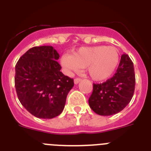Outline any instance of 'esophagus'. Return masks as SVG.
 Returning a JSON list of instances; mask_svg holds the SVG:
<instances>
[{
    "label": "esophagus",
    "instance_id": "obj_1",
    "mask_svg": "<svg viewBox=\"0 0 151 151\" xmlns=\"http://www.w3.org/2000/svg\"><path fill=\"white\" fill-rule=\"evenodd\" d=\"M81 78H76L74 79V83L76 84H76H78V83H79L80 82H81Z\"/></svg>",
    "mask_w": 151,
    "mask_h": 151
}]
</instances>
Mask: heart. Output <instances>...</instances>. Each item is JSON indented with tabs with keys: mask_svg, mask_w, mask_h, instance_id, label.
<instances>
[{
	"mask_svg": "<svg viewBox=\"0 0 151 151\" xmlns=\"http://www.w3.org/2000/svg\"><path fill=\"white\" fill-rule=\"evenodd\" d=\"M119 63V54L115 47L99 45L82 47L72 55L63 54L61 64L66 71H76L85 68L92 79L103 81L111 77Z\"/></svg>",
	"mask_w": 151,
	"mask_h": 151,
	"instance_id": "obj_1",
	"label": "heart"
}]
</instances>
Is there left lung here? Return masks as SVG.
Listing matches in <instances>:
<instances>
[{
	"label": "left lung",
	"instance_id": "left-lung-1",
	"mask_svg": "<svg viewBox=\"0 0 151 151\" xmlns=\"http://www.w3.org/2000/svg\"><path fill=\"white\" fill-rule=\"evenodd\" d=\"M135 86L134 65L127 54H122L116 73L101 84H93L88 104L98 115L111 116L118 113L129 104Z\"/></svg>",
	"mask_w": 151,
	"mask_h": 151
}]
</instances>
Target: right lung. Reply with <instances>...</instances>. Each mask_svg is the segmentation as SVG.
<instances>
[{"label":"right lung","mask_w":151,"mask_h":151,"mask_svg":"<svg viewBox=\"0 0 151 151\" xmlns=\"http://www.w3.org/2000/svg\"><path fill=\"white\" fill-rule=\"evenodd\" d=\"M59 54L52 46L34 47L16 65L15 87L22 106L40 119H52L63 112L73 78L60 72Z\"/></svg>","instance_id":"obj_1"}]
</instances>
